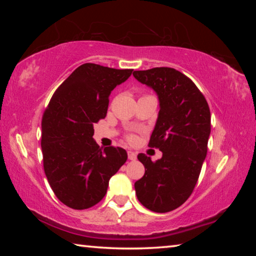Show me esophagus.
I'll return each mask as SVG.
<instances>
[{
	"mask_svg": "<svg viewBox=\"0 0 256 256\" xmlns=\"http://www.w3.org/2000/svg\"><path fill=\"white\" fill-rule=\"evenodd\" d=\"M128 157L130 160H136V154L133 152V151H128Z\"/></svg>",
	"mask_w": 256,
	"mask_h": 256,
	"instance_id": "34e87169",
	"label": "esophagus"
}]
</instances>
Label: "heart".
I'll return each instance as SVG.
<instances>
[{"label":"heart","mask_w":256,"mask_h":256,"mask_svg":"<svg viewBox=\"0 0 256 256\" xmlns=\"http://www.w3.org/2000/svg\"><path fill=\"white\" fill-rule=\"evenodd\" d=\"M128 138L130 142H136V138L134 136H128Z\"/></svg>","instance_id":"heart-1"}]
</instances>
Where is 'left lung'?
Returning a JSON list of instances; mask_svg holds the SVG:
<instances>
[{
	"label": "left lung",
	"instance_id": "8db88e82",
	"mask_svg": "<svg viewBox=\"0 0 256 256\" xmlns=\"http://www.w3.org/2000/svg\"><path fill=\"white\" fill-rule=\"evenodd\" d=\"M133 76L158 94L160 110L149 146L162 152L156 162L138 154L146 172L134 188L142 206L164 214L183 204L196 188L211 132L209 105L194 82L175 68H154Z\"/></svg>",
	"mask_w": 256,
	"mask_h": 256
}]
</instances>
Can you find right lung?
Instances as JSON below:
<instances>
[{
    "label": "right lung",
    "instance_id": "add662e5",
    "mask_svg": "<svg viewBox=\"0 0 256 256\" xmlns=\"http://www.w3.org/2000/svg\"><path fill=\"white\" fill-rule=\"evenodd\" d=\"M132 72L82 64L56 89L44 112V170L56 198L68 208L84 210L102 201L110 177L126 162L123 148L102 150L92 136L94 124L106 118L112 90Z\"/></svg>",
    "mask_w": 256,
    "mask_h": 256
}]
</instances>
